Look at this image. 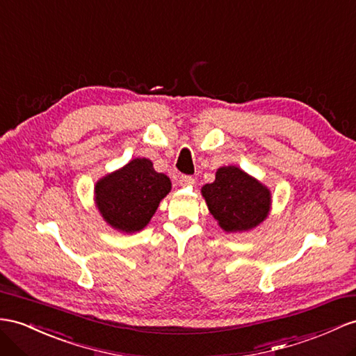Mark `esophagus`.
Wrapping results in <instances>:
<instances>
[{
    "label": "esophagus",
    "mask_w": 356,
    "mask_h": 356,
    "mask_svg": "<svg viewBox=\"0 0 356 356\" xmlns=\"http://www.w3.org/2000/svg\"><path fill=\"white\" fill-rule=\"evenodd\" d=\"M179 184L180 185H194L195 179L193 176H180L179 177Z\"/></svg>",
    "instance_id": "34e87169"
}]
</instances>
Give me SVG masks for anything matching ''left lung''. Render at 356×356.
<instances>
[{
    "mask_svg": "<svg viewBox=\"0 0 356 356\" xmlns=\"http://www.w3.org/2000/svg\"><path fill=\"white\" fill-rule=\"evenodd\" d=\"M209 211L225 232H245L259 225L269 213L270 193L238 167L216 171L213 184L202 188Z\"/></svg>",
    "mask_w": 356,
    "mask_h": 356,
    "instance_id": "8db88e82",
    "label": "left lung"
}]
</instances>
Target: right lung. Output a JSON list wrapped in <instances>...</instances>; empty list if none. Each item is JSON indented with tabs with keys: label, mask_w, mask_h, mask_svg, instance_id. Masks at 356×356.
Instances as JSON below:
<instances>
[{
	"label": "right lung",
	"mask_w": 356,
	"mask_h": 356,
	"mask_svg": "<svg viewBox=\"0 0 356 356\" xmlns=\"http://www.w3.org/2000/svg\"><path fill=\"white\" fill-rule=\"evenodd\" d=\"M170 189L171 181L165 175L154 171L149 159L136 158L97 181L96 204L109 225L134 233L149 224Z\"/></svg>",
	"instance_id": "right-lung-1"
}]
</instances>
